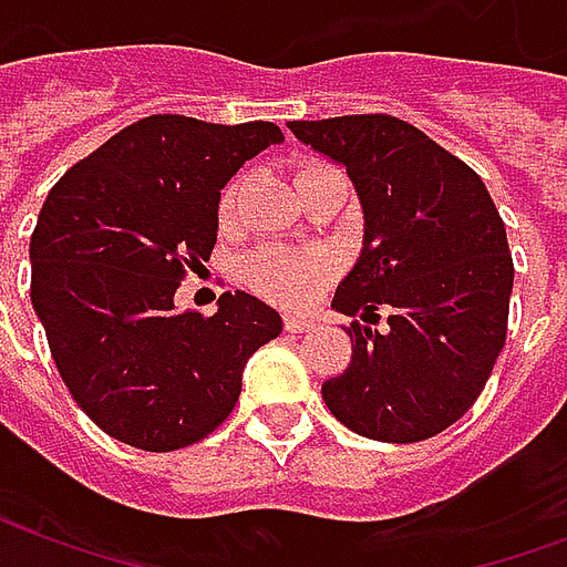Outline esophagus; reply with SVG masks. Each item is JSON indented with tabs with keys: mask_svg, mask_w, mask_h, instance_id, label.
Returning <instances> with one entry per match:
<instances>
[{
	"mask_svg": "<svg viewBox=\"0 0 567 567\" xmlns=\"http://www.w3.org/2000/svg\"><path fill=\"white\" fill-rule=\"evenodd\" d=\"M309 328H316V321L303 319V316H285V331L288 333H303Z\"/></svg>",
	"mask_w": 567,
	"mask_h": 567,
	"instance_id": "34e87169",
	"label": "esophagus"
}]
</instances>
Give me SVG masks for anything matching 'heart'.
<instances>
[{"label": "heart", "mask_w": 567, "mask_h": 567, "mask_svg": "<svg viewBox=\"0 0 567 567\" xmlns=\"http://www.w3.org/2000/svg\"><path fill=\"white\" fill-rule=\"evenodd\" d=\"M319 166L300 169L297 182ZM236 206V185L224 190L221 197V221H230ZM340 260L331 248H285L267 246L255 251L243 267L246 282L279 307H303L312 297L319 295L324 285L337 276Z\"/></svg>", "instance_id": "heart-1"}]
</instances>
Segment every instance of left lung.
<instances>
[{
  "mask_svg": "<svg viewBox=\"0 0 567 567\" xmlns=\"http://www.w3.org/2000/svg\"><path fill=\"white\" fill-rule=\"evenodd\" d=\"M343 166L364 236L331 307L361 316L352 361L321 385L333 416L382 443L434 437L471 410L507 337L513 258L483 178L406 121H291ZM382 332L370 329L379 312Z\"/></svg>",
  "mask_w": 567,
  "mask_h": 567,
  "instance_id": "8db88e82",
  "label": "left lung"
}]
</instances>
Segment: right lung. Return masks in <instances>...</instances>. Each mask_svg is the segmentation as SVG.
<instances>
[{
  "label": "right lung",
  "instance_id": "right-lung-1",
  "mask_svg": "<svg viewBox=\"0 0 567 567\" xmlns=\"http://www.w3.org/2000/svg\"><path fill=\"white\" fill-rule=\"evenodd\" d=\"M270 121L209 124L151 115L75 163L44 199L30 239L32 309L75 404L109 437L169 452L230 416L243 370L282 333L255 295L218 312L175 307L185 267L209 260L224 185L270 145Z\"/></svg>",
  "mask_w": 567,
  "mask_h": 567
}]
</instances>
